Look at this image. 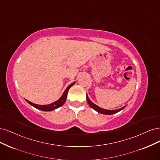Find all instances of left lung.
<instances>
[{"mask_svg":"<svg viewBox=\"0 0 160 160\" xmlns=\"http://www.w3.org/2000/svg\"><path fill=\"white\" fill-rule=\"evenodd\" d=\"M86 98H87V101L88 103H89L90 107H91L92 108L94 109L95 111H96L97 112H99V113L103 114L110 115V114H115V113H117V112H118L119 111H122V109H124V108L126 107V106H124V107H122V108H119V109H117V110H107V109H104V108H101V107H98L97 105H96L95 104L93 103V102L90 100V99H89V97H88L87 94V97H86Z\"/></svg>","mask_w":160,"mask_h":160,"instance_id":"8db88e82","label":"left lung"}]
</instances>
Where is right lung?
<instances>
[{
    "instance_id": "right-lung-1",
    "label": "right lung",
    "mask_w": 160,
    "mask_h": 160,
    "mask_svg": "<svg viewBox=\"0 0 160 160\" xmlns=\"http://www.w3.org/2000/svg\"><path fill=\"white\" fill-rule=\"evenodd\" d=\"M75 81L72 82V83L70 84L67 88H66V89L63 92L62 97H60L58 101H55V102H53L51 104H45V105H41V104H37L33 103V102H32L26 100V101L28 102L30 104V105H32V107H34V108H36L37 109L40 110V111H53V110L58 108L60 107H62L63 104L65 103V102L66 101V98H67V97H68V93L69 89L75 84Z\"/></svg>"
}]
</instances>
